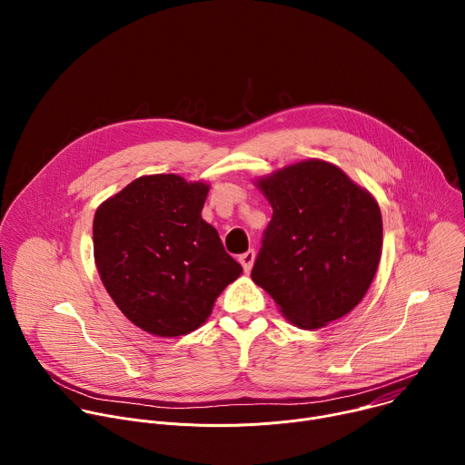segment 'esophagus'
<instances>
[{
  "mask_svg": "<svg viewBox=\"0 0 465 465\" xmlns=\"http://www.w3.org/2000/svg\"><path fill=\"white\" fill-rule=\"evenodd\" d=\"M253 261H255V252H253V250H248V252H244V253H241V255H239V262L242 264L244 272H250Z\"/></svg>",
  "mask_w": 465,
  "mask_h": 465,
  "instance_id": "esophagus-1",
  "label": "esophagus"
}]
</instances>
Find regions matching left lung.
Here are the masks:
<instances>
[{"label":"left lung","instance_id":"8db88e82","mask_svg":"<svg viewBox=\"0 0 465 465\" xmlns=\"http://www.w3.org/2000/svg\"><path fill=\"white\" fill-rule=\"evenodd\" d=\"M272 206L252 280L287 320L323 327L366 294L382 248L375 198L344 171L307 160L257 182Z\"/></svg>","mask_w":465,"mask_h":465}]
</instances>
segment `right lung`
Returning a JSON list of instances; mask_svg holds the SVG:
<instances>
[{"instance_id": "add662e5", "label": "right lung", "mask_w": 465, "mask_h": 465, "mask_svg": "<svg viewBox=\"0 0 465 465\" xmlns=\"http://www.w3.org/2000/svg\"><path fill=\"white\" fill-rule=\"evenodd\" d=\"M210 185L176 174L130 182L94 217L101 282L121 312L156 337L201 327L242 267L203 219Z\"/></svg>"}]
</instances>
